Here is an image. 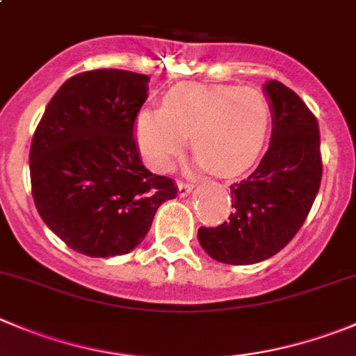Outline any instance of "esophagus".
Returning a JSON list of instances; mask_svg holds the SVG:
<instances>
[{
	"label": "esophagus",
	"mask_w": 356,
	"mask_h": 356,
	"mask_svg": "<svg viewBox=\"0 0 356 356\" xmlns=\"http://www.w3.org/2000/svg\"><path fill=\"white\" fill-rule=\"evenodd\" d=\"M192 188H194V185H192V184H185V181H178V195H180V197H185V195L191 194Z\"/></svg>",
	"instance_id": "esophagus-1"
}]
</instances>
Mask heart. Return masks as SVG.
<instances>
[{
  "label": "heart",
  "mask_w": 356,
  "mask_h": 356,
  "mask_svg": "<svg viewBox=\"0 0 356 356\" xmlns=\"http://www.w3.org/2000/svg\"><path fill=\"white\" fill-rule=\"evenodd\" d=\"M273 110L252 87L181 83L162 99V110H143L134 138L145 162L165 171L184 154L188 136L197 164L220 176H236L257 162L269 140Z\"/></svg>",
  "instance_id": "1"
}]
</instances>
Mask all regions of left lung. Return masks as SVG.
Listing matches in <instances>:
<instances>
[{
  "instance_id": "left-lung-1",
  "label": "left lung",
  "mask_w": 356,
  "mask_h": 356,
  "mask_svg": "<svg viewBox=\"0 0 356 356\" xmlns=\"http://www.w3.org/2000/svg\"><path fill=\"white\" fill-rule=\"evenodd\" d=\"M273 138L255 171L231 185L232 211L197 238L211 259L232 266L262 262L285 248L306 222L321 184L320 127L302 99L277 80L266 83Z\"/></svg>"
}]
</instances>
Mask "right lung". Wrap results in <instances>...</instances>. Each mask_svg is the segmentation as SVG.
Listing matches in <instances>:
<instances>
[{
  "label": "right lung",
  "instance_id": "obj_1",
  "mask_svg": "<svg viewBox=\"0 0 356 356\" xmlns=\"http://www.w3.org/2000/svg\"><path fill=\"white\" fill-rule=\"evenodd\" d=\"M148 80L110 67L74 74L35 131L29 171L36 209L82 255L133 252L159 206L176 197L175 180L145 168L134 138Z\"/></svg>",
  "mask_w": 356,
  "mask_h": 356
}]
</instances>
